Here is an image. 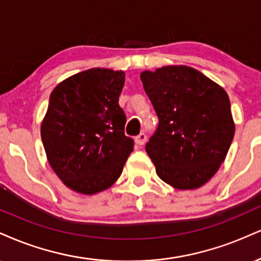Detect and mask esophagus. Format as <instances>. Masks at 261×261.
<instances>
[{
	"instance_id": "34e87169",
	"label": "esophagus",
	"mask_w": 261,
	"mask_h": 261,
	"mask_svg": "<svg viewBox=\"0 0 261 261\" xmlns=\"http://www.w3.org/2000/svg\"><path fill=\"white\" fill-rule=\"evenodd\" d=\"M146 140H147V136H146V134H144V133H141L140 135H137L136 139H135V141H136V143L139 144V146H142V144H144Z\"/></svg>"
}]
</instances>
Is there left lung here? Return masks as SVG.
Wrapping results in <instances>:
<instances>
[{"mask_svg": "<svg viewBox=\"0 0 261 261\" xmlns=\"http://www.w3.org/2000/svg\"><path fill=\"white\" fill-rule=\"evenodd\" d=\"M158 115L146 144L156 175L177 190H196L219 170L234 135L226 91L196 69L168 65L140 75Z\"/></svg>", "mask_w": 261, "mask_h": 261, "instance_id": "1", "label": "left lung"}]
</instances>
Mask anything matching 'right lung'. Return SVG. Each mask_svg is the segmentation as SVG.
I'll return each mask as SVG.
<instances>
[{
  "instance_id": "add662e5",
  "label": "right lung",
  "mask_w": 261,
  "mask_h": 261,
  "mask_svg": "<svg viewBox=\"0 0 261 261\" xmlns=\"http://www.w3.org/2000/svg\"><path fill=\"white\" fill-rule=\"evenodd\" d=\"M124 83V71L93 68L62 81L49 96L41 139L53 171L75 192L111 187L133 152L119 106Z\"/></svg>"
}]
</instances>
